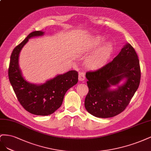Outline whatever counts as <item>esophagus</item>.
<instances>
[{
	"label": "esophagus",
	"instance_id": "esophagus-1",
	"mask_svg": "<svg viewBox=\"0 0 151 151\" xmlns=\"http://www.w3.org/2000/svg\"><path fill=\"white\" fill-rule=\"evenodd\" d=\"M78 79L80 81H84L86 79L85 75L83 72H80L78 75Z\"/></svg>",
	"mask_w": 151,
	"mask_h": 151
}]
</instances>
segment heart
I'll use <instances>...</instances> for the list:
<instances>
[{
	"label": "heart",
	"mask_w": 151,
	"mask_h": 151,
	"mask_svg": "<svg viewBox=\"0 0 151 151\" xmlns=\"http://www.w3.org/2000/svg\"><path fill=\"white\" fill-rule=\"evenodd\" d=\"M105 42L104 39L100 37L94 38L88 42L87 49L93 50L101 46ZM111 50V46L107 45L101 47L94 55H92L87 61V66L90 68H95L100 65L109 56Z\"/></svg>",
	"instance_id": "1"
}]
</instances>
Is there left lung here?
Returning <instances> with one entry per match:
<instances>
[{"instance_id":"left-lung-1","label":"left lung","mask_w":151,"mask_h":151,"mask_svg":"<svg viewBox=\"0 0 151 151\" xmlns=\"http://www.w3.org/2000/svg\"><path fill=\"white\" fill-rule=\"evenodd\" d=\"M88 93L85 106L96 117L109 118L126 109L140 84L141 72L138 56L134 48L127 44L114 59L100 68L87 71ZM124 78L127 80L115 91H110Z\"/></svg>"}]
</instances>
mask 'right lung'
<instances>
[{
	"instance_id": "add662e5",
	"label": "right lung",
	"mask_w": 151,
	"mask_h": 151,
	"mask_svg": "<svg viewBox=\"0 0 151 151\" xmlns=\"http://www.w3.org/2000/svg\"><path fill=\"white\" fill-rule=\"evenodd\" d=\"M43 34L42 31L32 32L16 46L11 56L8 75L17 99L24 109L32 114L45 116L60 107L66 92L78 83V74L75 70L69 71L41 85L31 84L24 79L19 68V52L29 39Z\"/></svg>"
}]
</instances>
